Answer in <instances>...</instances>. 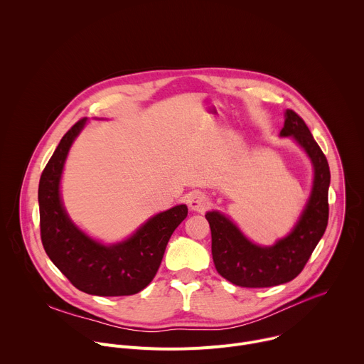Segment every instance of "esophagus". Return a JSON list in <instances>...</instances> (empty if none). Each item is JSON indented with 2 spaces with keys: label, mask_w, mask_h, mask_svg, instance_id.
<instances>
[{
  "label": "esophagus",
  "mask_w": 364,
  "mask_h": 364,
  "mask_svg": "<svg viewBox=\"0 0 364 364\" xmlns=\"http://www.w3.org/2000/svg\"><path fill=\"white\" fill-rule=\"evenodd\" d=\"M209 204H210L209 198H207L205 194H203L200 191H193L188 197V205H190V209L194 212L203 213L207 207H209Z\"/></svg>",
  "instance_id": "obj_1"
}]
</instances>
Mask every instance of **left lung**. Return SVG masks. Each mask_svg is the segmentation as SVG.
Returning a JSON list of instances; mask_svg holds the SVG:
<instances>
[{"label":"left lung","instance_id":"obj_1","mask_svg":"<svg viewBox=\"0 0 364 364\" xmlns=\"http://www.w3.org/2000/svg\"><path fill=\"white\" fill-rule=\"evenodd\" d=\"M282 136H294L314 164V187L305 210L284 239L271 247L256 246L219 212L205 215L212 230V255L218 272L243 288L275 287L296 278L323 237L328 223L330 167L304 119L287 109Z\"/></svg>","mask_w":364,"mask_h":364}]
</instances>
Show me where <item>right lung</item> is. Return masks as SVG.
Wrapping results in <instances>:
<instances>
[{"label":"right lung","instance_id":"obj_1","mask_svg":"<svg viewBox=\"0 0 364 364\" xmlns=\"http://www.w3.org/2000/svg\"><path fill=\"white\" fill-rule=\"evenodd\" d=\"M85 122L82 118L63 135L41 173V243L51 262L77 289L99 296L134 295L154 279L173 232L188 210L184 204L176 205L149 219L128 240L112 246L100 245L80 232L63 209L59 183L69 148Z\"/></svg>","mask_w":364,"mask_h":364}]
</instances>
